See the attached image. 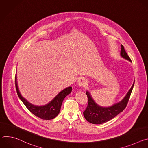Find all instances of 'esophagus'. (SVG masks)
I'll return each instance as SVG.
<instances>
[{"label": "esophagus", "mask_w": 148, "mask_h": 148, "mask_svg": "<svg viewBox=\"0 0 148 148\" xmlns=\"http://www.w3.org/2000/svg\"><path fill=\"white\" fill-rule=\"evenodd\" d=\"M78 85L81 87H85V86L87 85V79L84 77H80L78 80Z\"/></svg>", "instance_id": "34e87169"}]
</instances>
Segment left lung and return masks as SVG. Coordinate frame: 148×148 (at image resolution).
Here are the masks:
<instances>
[{"label": "left lung", "instance_id": "obj_1", "mask_svg": "<svg viewBox=\"0 0 148 148\" xmlns=\"http://www.w3.org/2000/svg\"><path fill=\"white\" fill-rule=\"evenodd\" d=\"M121 56L130 61H131L130 57L125 51L124 47L122 45H121ZM134 82L127 94L121 101L108 107H102L99 106L93 100L90 93L88 91H87L86 94L88 97V105L86 110L83 112L84 116L87 121L93 124H101L116 116L120 112H122L127 105L134 86Z\"/></svg>", "mask_w": 148, "mask_h": 148}]
</instances>
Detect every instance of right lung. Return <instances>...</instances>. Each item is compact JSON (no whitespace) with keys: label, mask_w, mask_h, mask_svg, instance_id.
<instances>
[{"label":"right lung","mask_w":148,"mask_h":148,"mask_svg":"<svg viewBox=\"0 0 148 148\" xmlns=\"http://www.w3.org/2000/svg\"><path fill=\"white\" fill-rule=\"evenodd\" d=\"M15 86L17 95L20 99L22 100L27 108L35 116L42 119L50 120L56 117L60 112L62 102L65 97L71 93L72 87H69L61 91L50 102L43 105V106H36L29 102L20 94L17 83L16 74L15 76Z\"/></svg>","instance_id":"1"}]
</instances>
